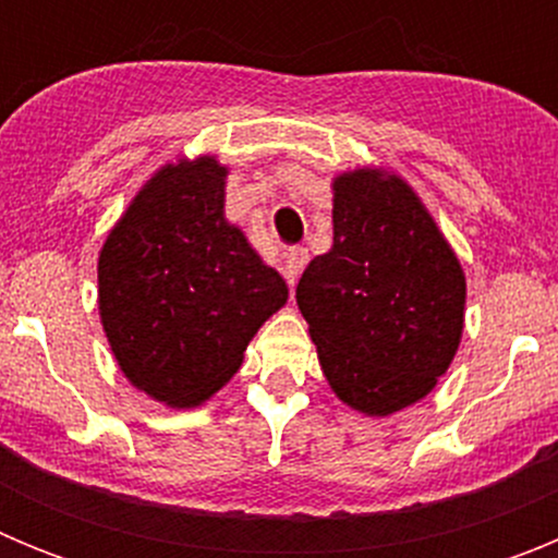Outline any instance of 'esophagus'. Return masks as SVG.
<instances>
[{
  "instance_id": "1",
  "label": "esophagus",
  "mask_w": 558,
  "mask_h": 558,
  "mask_svg": "<svg viewBox=\"0 0 558 558\" xmlns=\"http://www.w3.org/2000/svg\"><path fill=\"white\" fill-rule=\"evenodd\" d=\"M307 259H310L307 248H288V254H284V279H288L290 288L299 282V276H302Z\"/></svg>"
}]
</instances>
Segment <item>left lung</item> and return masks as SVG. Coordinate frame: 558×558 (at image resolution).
Returning <instances> with one entry per match:
<instances>
[{
	"mask_svg": "<svg viewBox=\"0 0 558 558\" xmlns=\"http://www.w3.org/2000/svg\"><path fill=\"white\" fill-rule=\"evenodd\" d=\"M332 190V248L307 265L295 302L332 391L388 416L430 393L456 357L466 282L405 181L354 170Z\"/></svg>",
	"mask_w": 558,
	"mask_h": 558,
	"instance_id": "left-lung-1",
	"label": "left lung"
}]
</instances>
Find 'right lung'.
Instances as JSON below:
<instances>
[{
  "label": "right lung",
  "instance_id": "add662e5",
  "mask_svg": "<svg viewBox=\"0 0 558 558\" xmlns=\"http://www.w3.org/2000/svg\"><path fill=\"white\" fill-rule=\"evenodd\" d=\"M226 167H161L100 251V318L122 374L165 405L226 386L288 284L223 218Z\"/></svg>",
  "mask_w": 558,
  "mask_h": 558
}]
</instances>
